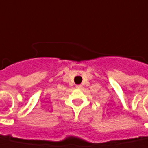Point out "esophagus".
Wrapping results in <instances>:
<instances>
[{"instance_id":"34e87169","label":"esophagus","mask_w":148,"mask_h":148,"mask_svg":"<svg viewBox=\"0 0 148 148\" xmlns=\"http://www.w3.org/2000/svg\"><path fill=\"white\" fill-rule=\"evenodd\" d=\"M82 87V85H76V88H81Z\"/></svg>"}]
</instances>
